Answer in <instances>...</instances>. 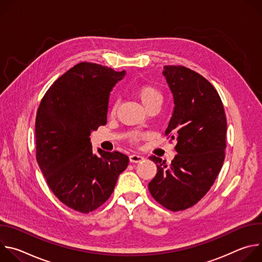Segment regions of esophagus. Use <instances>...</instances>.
Segmentation results:
<instances>
[{"instance_id":"obj_1","label":"esophagus","mask_w":262,"mask_h":262,"mask_svg":"<svg viewBox=\"0 0 262 262\" xmlns=\"http://www.w3.org/2000/svg\"><path fill=\"white\" fill-rule=\"evenodd\" d=\"M129 161H130V163H140V162L144 161V157L139 156V155H132V156H129Z\"/></svg>"}]
</instances>
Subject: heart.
Returning a JSON list of instances; mask_svg holds the SVG:
<instances>
[{"label":"heart","mask_w":262,"mask_h":262,"mask_svg":"<svg viewBox=\"0 0 262 262\" xmlns=\"http://www.w3.org/2000/svg\"><path fill=\"white\" fill-rule=\"evenodd\" d=\"M135 94L146 108H149L154 104H161L163 99L161 91L157 87L150 84L138 85L135 89ZM116 110H117V103H114V105L112 106L111 113L115 114ZM138 140H139L138 136L133 137V142H138Z\"/></svg>","instance_id":"obj_1"}]
</instances>
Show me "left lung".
Listing matches in <instances>:
<instances>
[{
    "instance_id": "1",
    "label": "left lung",
    "mask_w": 262,
    "mask_h": 262,
    "mask_svg": "<svg viewBox=\"0 0 262 262\" xmlns=\"http://www.w3.org/2000/svg\"><path fill=\"white\" fill-rule=\"evenodd\" d=\"M163 73L175 103L165 135L176 140L177 155L169 165L149 157L158 173L148 189L165 208L178 211L199 202L219 175L225 160L227 120L217 91L201 74L181 65H167Z\"/></svg>"
}]
</instances>
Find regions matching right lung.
Here are the masks:
<instances>
[{
	"mask_svg": "<svg viewBox=\"0 0 262 262\" xmlns=\"http://www.w3.org/2000/svg\"><path fill=\"white\" fill-rule=\"evenodd\" d=\"M125 71L81 62L46 92L35 122L36 160L54 195L69 208L89 213L112 195L127 156L98 149L90 134L106 124L110 92Z\"/></svg>",
	"mask_w": 262,
	"mask_h": 262,
	"instance_id": "1",
	"label": "right lung"
}]
</instances>
